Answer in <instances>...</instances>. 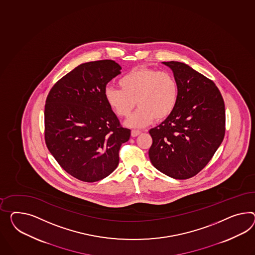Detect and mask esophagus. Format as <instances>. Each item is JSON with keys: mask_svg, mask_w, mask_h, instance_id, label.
Returning a JSON list of instances; mask_svg holds the SVG:
<instances>
[{"mask_svg": "<svg viewBox=\"0 0 255 255\" xmlns=\"http://www.w3.org/2000/svg\"><path fill=\"white\" fill-rule=\"evenodd\" d=\"M140 133H141V131L140 130L133 129V130L131 131V136H132V137H137Z\"/></svg>", "mask_w": 255, "mask_h": 255, "instance_id": "esophagus-1", "label": "esophagus"}]
</instances>
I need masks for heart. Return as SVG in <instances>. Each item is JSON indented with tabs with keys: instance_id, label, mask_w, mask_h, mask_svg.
Listing matches in <instances>:
<instances>
[{
	"instance_id": "b5f03b06",
	"label": "heart",
	"mask_w": 255,
	"mask_h": 255,
	"mask_svg": "<svg viewBox=\"0 0 255 255\" xmlns=\"http://www.w3.org/2000/svg\"><path fill=\"white\" fill-rule=\"evenodd\" d=\"M118 84L121 90L105 89V101L119 118H128L137 102L138 109L125 123L128 128L147 127L155 118L157 120L168 118L176 109L179 89L170 73L136 67L125 74Z\"/></svg>"
}]
</instances>
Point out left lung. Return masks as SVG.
Segmentation results:
<instances>
[{"instance_id": "obj_1", "label": "left lung", "mask_w": 255, "mask_h": 255, "mask_svg": "<svg viewBox=\"0 0 255 255\" xmlns=\"http://www.w3.org/2000/svg\"><path fill=\"white\" fill-rule=\"evenodd\" d=\"M179 89L175 111L149 131L152 165L175 179L197 175L209 163L225 136L226 112L214 81L180 62H163Z\"/></svg>"}]
</instances>
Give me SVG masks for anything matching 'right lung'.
Masks as SVG:
<instances>
[{
  "label": "right lung",
  "mask_w": 255,
  "mask_h": 255,
  "mask_svg": "<svg viewBox=\"0 0 255 255\" xmlns=\"http://www.w3.org/2000/svg\"><path fill=\"white\" fill-rule=\"evenodd\" d=\"M120 70L112 60L82 64L58 80L46 99L47 148L81 181H99L114 172L120 147L130 137L105 98L107 83Z\"/></svg>",
  "instance_id": "obj_1"
}]
</instances>
